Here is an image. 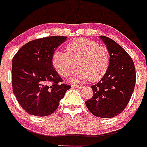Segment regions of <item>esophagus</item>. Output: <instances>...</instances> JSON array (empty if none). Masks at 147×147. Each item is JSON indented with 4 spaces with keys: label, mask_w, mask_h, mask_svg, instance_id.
Wrapping results in <instances>:
<instances>
[{
    "label": "esophagus",
    "mask_w": 147,
    "mask_h": 147,
    "mask_svg": "<svg viewBox=\"0 0 147 147\" xmlns=\"http://www.w3.org/2000/svg\"><path fill=\"white\" fill-rule=\"evenodd\" d=\"M71 87L72 88H81V87H82V86L76 85V84H71Z\"/></svg>",
    "instance_id": "esophagus-1"
}]
</instances>
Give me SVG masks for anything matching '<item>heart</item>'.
<instances>
[{
	"label": "heart",
	"instance_id": "heart-1",
	"mask_svg": "<svg viewBox=\"0 0 147 147\" xmlns=\"http://www.w3.org/2000/svg\"><path fill=\"white\" fill-rule=\"evenodd\" d=\"M66 52L56 51L52 56V65L60 76L67 77L76 68L71 76L73 82L90 79L97 82L103 78L110 64V52L105 46L87 38H76L66 45Z\"/></svg>",
	"mask_w": 147,
	"mask_h": 147
}]
</instances>
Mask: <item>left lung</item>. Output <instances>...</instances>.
<instances>
[{
  "label": "left lung",
  "instance_id": "obj_1",
  "mask_svg": "<svg viewBox=\"0 0 147 147\" xmlns=\"http://www.w3.org/2000/svg\"><path fill=\"white\" fill-rule=\"evenodd\" d=\"M100 38L110 52L107 71L96 84L91 86L93 95L85 102L95 117L111 118L120 114L128 104L136 84V69L130 55L109 38Z\"/></svg>",
  "mask_w": 147,
  "mask_h": 147
}]
</instances>
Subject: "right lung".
<instances>
[{
	"instance_id": "obj_1",
	"label": "right lung",
	"mask_w": 147,
	"mask_h": 147,
	"mask_svg": "<svg viewBox=\"0 0 147 147\" xmlns=\"http://www.w3.org/2000/svg\"><path fill=\"white\" fill-rule=\"evenodd\" d=\"M66 38L49 36L33 40L22 47L12 59L13 92L29 114L38 117L52 114L71 88L62 83L52 62L55 51Z\"/></svg>"
}]
</instances>
